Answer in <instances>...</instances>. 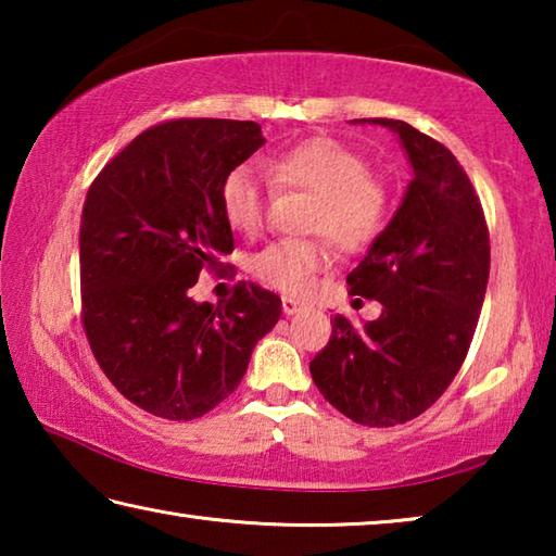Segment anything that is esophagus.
Returning <instances> with one entry per match:
<instances>
[{
    "label": "esophagus",
    "mask_w": 556,
    "mask_h": 556,
    "mask_svg": "<svg viewBox=\"0 0 556 556\" xmlns=\"http://www.w3.org/2000/svg\"><path fill=\"white\" fill-rule=\"evenodd\" d=\"M281 308H285V314H296L304 308V304H301V301L294 296H281Z\"/></svg>",
    "instance_id": "esophagus-1"
}]
</instances>
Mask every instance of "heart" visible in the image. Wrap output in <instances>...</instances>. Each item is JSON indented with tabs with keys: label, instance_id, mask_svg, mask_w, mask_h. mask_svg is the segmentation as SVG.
Returning a JSON list of instances; mask_svg holds the SVG:
<instances>
[{
	"label": "heart",
	"instance_id": "heart-1",
	"mask_svg": "<svg viewBox=\"0 0 556 556\" xmlns=\"http://www.w3.org/2000/svg\"><path fill=\"white\" fill-rule=\"evenodd\" d=\"M262 168L279 188L314 193L306 230L326 235L338 250L361 252L375 242L390 218V193L372 176L370 162L331 137H314L269 154ZM220 211L235 232L262 228L267 184L252 164L232 166L220 181ZM331 265L326 240H279L252 257V275L287 294H304Z\"/></svg>",
	"mask_w": 556,
	"mask_h": 556
}]
</instances>
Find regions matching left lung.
I'll return each instance as SVG.
<instances>
[{
	"label": "left lung",
	"instance_id": "1",
	"mask_svg": "<svg viewBox=\"0 0 556 556\" xmlns=\"http://www.w3.org/2000/svg\"><path fill=\"white\" fill-rule=\"evenodd\" d=\"M370 122L400 137L414 172L397 213L348 275L351 294L378 299L382 314L363 326L336 314L308 370L348 419L394 427L427 412L464 365L491 240L476 188L444 144L402 119Z\"/></svg>",
	"mask_w": 556,
	"mask_h": 556
}]
</instances>
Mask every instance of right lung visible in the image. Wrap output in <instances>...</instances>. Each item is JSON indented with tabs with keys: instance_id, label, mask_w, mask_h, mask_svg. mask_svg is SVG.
Wrapping results in <instances>:
<instances>
[{
	"instance_id": "1",
	"label": "right lung",
	"mask_w": 556,
	"mask_h": 556,
	"mask_svg": "<svg viewBox=\"0 0 556 556\" xmlns=\"http://www.w3.org/2000/svg\"><path fill=\"white\" fill-rule=\"evenodd\" d=\"M265 144L257 122L172 119L131 139L92 181L80 220L83 328L110 382L154 417L191 421L238 388L281 299L238 281L193 301L232 252L220 181Z\"/></svg>"
}]
</instances>
